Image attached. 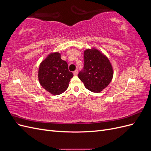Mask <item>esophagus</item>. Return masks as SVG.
Instances as JSON below:
<instances>
[{
  "label": "esophagus",
  "mask_w": 151,
  "mask_h": 151,
  "mask_svg": "<svg viewBox=\"0 0 151 151\" xmlns=\"http://www.w3.org/2000/svg\"><path fill=\"white\" fill-rule=\"evenodd\" d=\"M73 74H74V76H77V74H78V71H77V70H76L75 71L73 72Z\"/></svg>",
  "instance_id": "1"
}]
</instances>
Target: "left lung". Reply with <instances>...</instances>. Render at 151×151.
<instances>
[{"instance_id": "1", "label": "left lung", "mask_w": 151, "mask_h": 151, "mask_svg": "<svg viewBox=\"0 0 151 151\" xmlns=\"http://www.w3.org/2000/svg\"><path fill=\"white\" fill-rule=\"evenodd\" d=\"M84 64L78 77L86 89L99 93L106 88L113 78V71L108 58L98 50L87 49L84 52Z\"/></svg>"}]
</instances>
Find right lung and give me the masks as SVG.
<instances>
[{"label":"right lung","mask_w":151,"mask_h":151,"mask_svg":"<svg viewBox=\"0 0 151 151\" xmlns=\"http://www.w3.org/2000/svg\"><path fill=\"white\" fill-rule=\"evenodd\" d=\"M73 76L72 72L68 69L67 63L62 60L60 54L58 52L50 53L40 63L38 70L40 83L53 95L64 92Z\"/></svg>","instance_id":"right-lung-1"}]
</instances>
